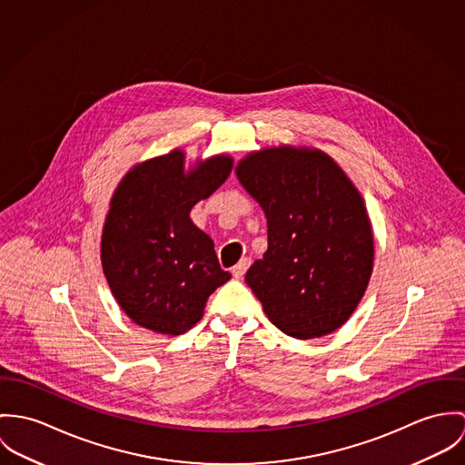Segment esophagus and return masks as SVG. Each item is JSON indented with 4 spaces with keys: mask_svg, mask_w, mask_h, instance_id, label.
<instances>
[{
    "mask_svg": "<svg viewBox=\"0 0 465 465\" xmlns=\"http://www.w3.org/2000/svg\"><path fill=\"white\" fill-rule=\"evenodd\" d=\"M250 265H252V260H250V258H242V260L232 269L233 278H242V276L246 274V271L250 269Z\"/></svg>",
    "mask_w": 465,
    "mask_h": 465,
    "instance_id": "obj_1",
    "label": "esophagus"
}]
</instances>
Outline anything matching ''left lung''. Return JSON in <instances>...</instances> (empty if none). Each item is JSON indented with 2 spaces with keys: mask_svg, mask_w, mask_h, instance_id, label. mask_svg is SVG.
Returning <instances> with one entry per match:
<instances>
[{
  "mask_svg": "<svg viewBox=\"0 0 465 465\" xmlns=\"http://www.w3.org/2000/svg\"><path fill=\"white\" fill-rule=\"evenodd\" d=\"M235 173L267 217V252L246 272L265 315L296 339L335 331L357 309L372 271L359 191L319 150H263Z\"/></svg>",
  "mask_w": 465,
  "mask_h": 465,
  "instance_id": "8db88e82",
  "label": "left lung"
}]
</instances>
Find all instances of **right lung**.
Here are the masks:
<instances>
[{
    "label": "right lung",
    "mask_w": 465,
    "mask_h": 465,
    "mask_svg": "<svg viewBox=\"0 0 465 465\" xmlns=\"http://www.w3.org/2000/svg\"><path fill=\"white\" fill-rule=\"evenodd\" d=\"M230 171L232 158L221 155L185 174L176 150L139 163L119 183L104 223L102 263L112 294L139 326L185 333L203 317L208 296L232 278L212 239L189 217Z\"/></svg>",
    "instance_id": "obj_1"
}]
</instances>
